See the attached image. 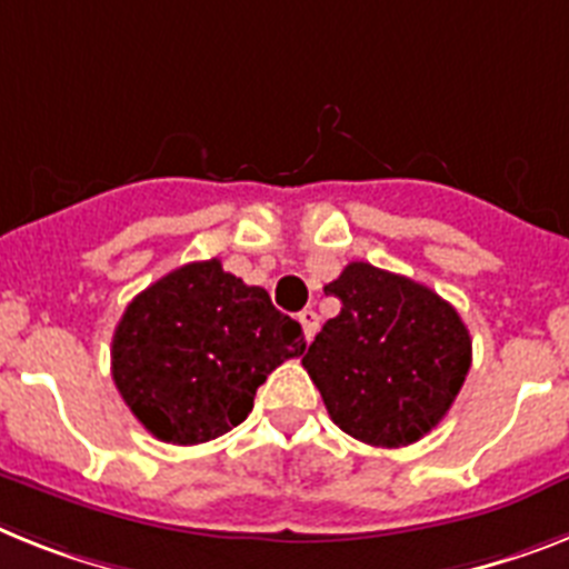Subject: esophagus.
<instances>
[{"label":"esophagus","mask_w":569,"mask_h":569,"mask_svg":"<svg viewBox=\"0 0 569 569\" xmlns=\"http://www.w3.org/2000/svg\"><path fill=\"white\" fill-rule=\"evenodd\" d=\"M300 327H303V336H307V341H312L315 332H318V327H321V318H318V312H312V309H303V312L298 315Z\"/></svg>","instance_id":"obj_1"}]
</instances>
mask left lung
<instances>
[{
	"label": "left lung",
	"instance_id": "left-lung-1",
	"mask_svg": "<svg viewBox=\"0 0 569 569\" xmlns=\"http://www.w3.org/2000/svg\"><path fill=\"white\" fill-rule=\"evenodd\" d=\"M323 292L341 300L303 367L332 422L376 448H402L437 428L471 367L469 329L428 286L350 262Z\"/></svg>",
	"mask_w": 569,
	"mask_h": 569
}]
</instances>
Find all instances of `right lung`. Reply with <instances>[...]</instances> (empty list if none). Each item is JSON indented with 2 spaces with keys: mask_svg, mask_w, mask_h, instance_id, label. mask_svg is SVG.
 Wrapping results in <instances>:
<instances>
[{
  "mask_svg": "<svg viewBox=\"0 0 569 569\" xmlns=\"http://www.w3.org/2000/svg\"><path fill=\"white\" fill-rule=\"evenodd\" d=\"M303 350L300 323L213 257L132 298L114 327L112 379L152 437L196 446L240 425L271 370Z\"/></svg>",
  "mask_w": 569,
  "mask_h": 569,
  "instance_id": "obj_1",
  "label": "right lung"
}]
</instances>
